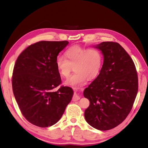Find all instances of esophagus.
<instances>
[{
    "label": "esophagus",
    "mask_w": 148,
    "mask_h": 148,
    "mask_svg": "<svg viewBox=\"0 0 148 148\" xmlns=\"http://www.w3.org/2000/svg\"><path fill=\"white\" fill-rule=\"evenodd\" d=\"M80 99V97L77 95V93L75 92V94L74 95V96H73V98H72V100L73 101H77L78 100H79Z\"/></svg>",
    "instance_id": "1"
}]
</instances>
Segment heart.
Instances as JSON below:
<instances>
[{"label":"heart","mask_w":148,"mask_h":148,"mask_svg":"<svg viewBox=\"0 0 148 148\" xmlns=\"http://www.w3.org/2000/svg\"><path fill=\"white\" fill-rule=\"evenodd\" d=\"M65 58L58 56L56 67L61 77H69L72 66L75 72L65 82V84L77 88L86 79L95 78L99 73L102 63L101 51L96 48H85L78 45L70 47L64 53Z\"/></svg>","instance_id":"1"}]
</instances>
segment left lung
Listing matches in <instances>:
<instances>
[{"label": "left lung", "instance_id": "8db88e82", "mask_svg": "<svg viewBox=\"0 0 148 148\" xmlns=\"http://www.w3.org/2000/svg\"><path fill=\"white\" fill-rule=\"evenodd\" d=\"M95 47L104 56L97 77L84 89L90 104L84 118L91 127L109 130L122 123L133 107L138 89L135 64L117 42H102Z\"/></svg>", "mask_w": 148, "mask_h": 148}]
</instances>
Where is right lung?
Segmentation results:
<instances>
[{
  "label": "right lung",
  "mask_w": 148,
  "mask_h": 148,
  "mask_svg": "<svg viewBox=\"0 0 148 148\" xmlns=\"http://www.w3.org/2000/svg\"><path fill=\"white\" fill-rule=\"evenodd\" d=\"M69 42L39 41L31 44L17 58L12 79L13 92L21 112L29 122L41 128L59 121L73 91L61 86L56 67L58 54Z\"/></svg>",
  "instance_id": "right-lung-1"
}]
</instances>
